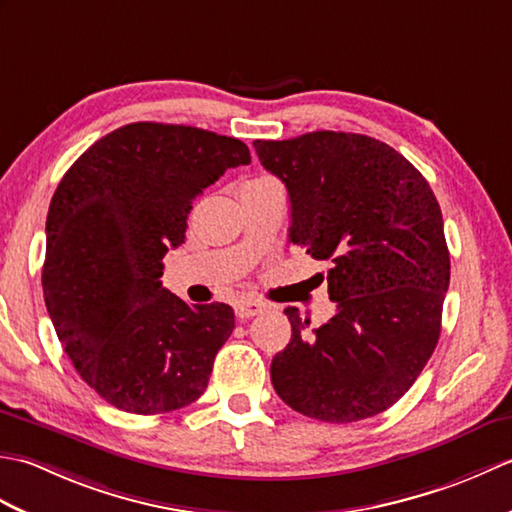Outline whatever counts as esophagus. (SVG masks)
<instances>
[{
    "label": "esophagus",
    "mask_w": 512,
    "mask_h": 512,
    "mask_svg": "<svg viewBox=\"0 0 512 512\" xmlns=\"http://www.w3.org/2000/svg\"><path fill=\"white\" fill-rule=\"evenodd\" d=\"M266 312V306L262 301H253V299H244L235 303V314L239 319H253L257 314Z\"/></svg>",
    "instance_id": "obj_1"
}]
</instances>
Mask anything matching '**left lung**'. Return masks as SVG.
<instances>
[{
	"label": "left lung",
	"instance_id": "8db88e82",
	"mask_svg": "<svg viewBox=\"0 0 512 512\" xmlns=\"http://www.w3.org/2000/svg\"><path fill=\"white\" fill-rule=\"evenodd\" d=\"M290 195V242L325 259L336 314L310 330L286 308L292 339L270 380L303 416L356 422L383 413L416 383L440 339L449 248L429 182L376 138L310 132L255 140Z\"/></svg>",
	"mask_w": 512,
	"mask_h": 512
}]
</instances>
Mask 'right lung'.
<instances>
[{
	"label": "right lung",
	"instance_id": "add662e5",
	"mask_svg": "<svg viewBox=\"0 0 512 512\" xmlns=\"http://www.w3.org/2000/svg\"><path fill=\"white\" fill-rule=\"evenodd\" d=\"M248 162L237 138L129 123L96 140L54 191L43 299L76 372L116 409L154 416L204 394L235 314L162 288V257L184 242L195 198Z\"/></svg>",
	"mask_w": 512,
	"mask_h": 512
}]
</instances>
